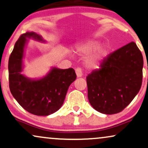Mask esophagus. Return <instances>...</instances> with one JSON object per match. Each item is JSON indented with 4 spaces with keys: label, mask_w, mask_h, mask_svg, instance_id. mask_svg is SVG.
Masks as SVG:
<instances>
[{
    "label": "esophagus",
    "mask_w": 148,
    "mask_h": 148,
    "mask_svg": "<svg viewBox=\"0 0 148 148\" xmlns=\"http://www.w3.org/2000/svg\"><path fill=\"white\" fill-rule=\"evenodd\" d=\"M75 73H76L77 77H82V75H83V73H82V70L81 68L76 69Z\"/></svg>",
    "instance_id": "1"
}]
</instances>
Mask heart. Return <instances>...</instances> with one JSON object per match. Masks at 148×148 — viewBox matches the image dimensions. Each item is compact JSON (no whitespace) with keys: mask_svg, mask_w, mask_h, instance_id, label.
<instances>
[{"mask_svg":"<svg viewBox=\"0 0 148 148\" xmlns=\"http://www.w3.org/2000/svg\"><path fill=\"white\" fill-rule=\"evenodd\" d=\"M100 42L91 41L78 46L77 51L82 56H87L85 60L86 65L91 69H96L107 56L108 49L105 46H99Z\"/></svg>","mask_w":148,"mask_h":148,"instance_id":"heart-1","label":"heart"}]
</instances>
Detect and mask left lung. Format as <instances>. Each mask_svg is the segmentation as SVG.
Listing matches in <instances>:
<instances>
[{"label":"left lung","mask_w":148,"mask_h":148,"mask_svg":"<svg viewBox=\"0 0 148 148\" xmlns=\"http://www.w3.org/2000/svg\"><path fill=\"white\" fill-rule=\"evenodd\" d=\"M143 66V56L134 42L105 58L101 69L86 77L88 98L93 108L109 115L122 112L139 92Z\"/></svg>","instance_id":"left-lung-1"}]
</instances>
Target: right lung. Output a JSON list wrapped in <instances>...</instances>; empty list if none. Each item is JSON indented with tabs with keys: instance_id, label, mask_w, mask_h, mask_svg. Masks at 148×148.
I'll list each match as a JSON object with an SVG mask.
<instances>
[{
	"instance_id": "add662e5",
	"label": "right lung",
	"mask_w": 148,
	"mask_h": 148,
	"mask_svg": "<svg viewBox=\"0 0 148 148\" xmlns=\"http://www.w3.org/2000/svg\"><path fill=\"white\" fill-rule=\"evenodd\" d=\"M45 43L41 35L34 32L23 34L15 43L9 59V88L14 99L30 114L46 116L62 107L67 90L76 79L73 69L51 67L41 78L32 79L22 73L25 49L29 39Z\"/></svg>"
}]
</instances>
